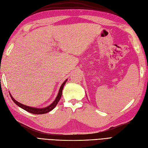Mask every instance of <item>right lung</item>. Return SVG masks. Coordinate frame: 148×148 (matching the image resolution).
I'll list each match as a JSON object with an SVG mask.
<instances>
[{
	"label": "right lung",
	"instance_id": "add662e5",
	"mask_svg": "<svg viewBox=\"0 0 148 148\" xmlns=\"http://www.w3.org/2000/svg\"><path fill=\"white\" fill-rule=\"evenodd\" d=\"M67 80H68V79H66L65 81L62 84L61 86H60V88L59 89V92H58V95H57V97L56 98V99L53 101V102L51 104H50L47 107H44V108H37V107H30V106H26V105L22 104H21V103L16 101L14 99V98L12 97V96L11 95V94L10 92L9 93H10V97L12 98V101L14 102L18 106H19L20 107H21V109L25 110L26 111L28 112L32 113V114H46V113L49 112H50V111H51L52 110H53V109H54L55 107H56V106H57V104H58V102H59V101H60V98H61V96H62V90H63V88H64V85L66 83Z\"/></svg>",
	"mask_w": 148,
	"mask_h": 148
}]
</instances>
